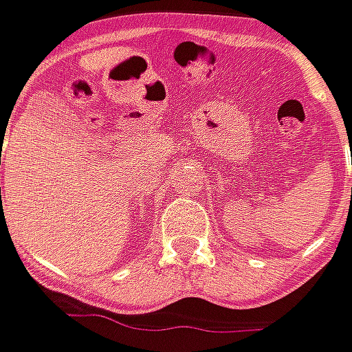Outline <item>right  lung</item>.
Returning <instances> with one entry per match:
<instances>
[{"instance_id": "1", "label": "right lung", "mask_w": 352, "mask_h": 352, "mask_svg": "<svg viewBox=\"0 0 352 352\" xmlns=\"http://www.w3.org/2000/svg\"><path fill=\"white\" fill-rule=\"evenodd\" d=\"M0 192H1V190H0Z\"/></svg>"}]
</instances>
